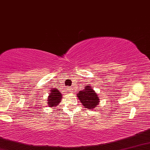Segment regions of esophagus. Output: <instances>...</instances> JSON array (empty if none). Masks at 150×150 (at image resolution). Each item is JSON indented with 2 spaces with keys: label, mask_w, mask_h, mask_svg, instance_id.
I'll return each instance as SVG.
<instances>
[{
  "label": "esophagus",
  "mask_w": 150,
  "mask_h": 150,
  "mask_svg": "<svg viewBox=\"0 0 150 150\" xmlns=\"http://www.w3.org/2000/svg\"><path fill=\"white\" fill-rule=\"evenodd\" d=\"M67 91V92H69V93H72V92H73V88H68Z\"/></svg>",
  "instance_id": "1"
}]
</instances>
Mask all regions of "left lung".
<instances>
[{
    "instance_id": "1",
    "label": "left lung",
    "mask_w": 150,
    "mask_h": 150,
    "mask_svg": "<svg viewBox=\"0 0 150 150\" xmlns=\"http://www.w3.org/2000/svg\"><path fill=\"white\" fill-rule=\"evenodd\" d=\"M77 94V97L83 107L92 110L99 104V97L89 84L85 86Z\"/></svg>"
}]
</instances>
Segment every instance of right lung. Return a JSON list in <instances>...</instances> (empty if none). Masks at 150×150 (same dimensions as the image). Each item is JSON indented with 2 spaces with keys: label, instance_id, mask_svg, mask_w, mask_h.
<instances>
[{
  "label": "right lung",
  "instance_id": "1",
  "mask_svg": "<svg viewBox=\"0 0 150 150\" xmlns=\"http://www.w3.org/2000/svg\"><path fill=\"white\" fill-rule=\"evenodd\" d=\"M50 93L47 99V104L50 108H53V109H55V107L56 108L59 103L61 102L62 99V95L59 90L57 88H51Z\"/></svg>",
  "mask_w": 150,
  "mask_h": 150
}]
</instances>
